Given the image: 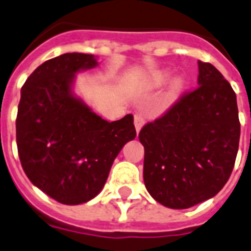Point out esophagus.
<instances>
[{"instance_id": "1", "label": "esophagus", "mask_w": 251, "mask_h": 251, "mask_svg": "<svg viewBox=\"0 0 251 251\" xmlns=\"http://www.w3.org/2000/svg\"><path fill=\"white\" fill-rule=\"evenodd\" d=\"M134 125H135V129H137V133H139V130L142 129V126L145 125V118L141 114H135L134 116Z\"/></svg>"}]
</instances>
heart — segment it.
Returning <instances> with one entry per match:
<instances>
[{"label":"heart","mask_w":251,"mask_h":251,"mask_svg":"<svg viewBox=\"0 0 251 251\" xmlns=\"http://www.w3.org/2000/svg\"><path fill=\"white\" fill-rule=\"evenodd\" d=\"M169 78V74L167 73H157L155 75L152 76V79H151V86L152 87H160L165 83ZM183 86V82L181 79H176L173 83H172V88H171V96H175L181 91Z\"/></svg>","instance_id":"heart-1"}]
</instances>
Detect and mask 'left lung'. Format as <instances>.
<instances>
[{
    "instance_id": "1",
    "label": "left lung",
    "mask_w": 251,
    "mask_h": 251,
    "mask_svg": "<svg viewBox=\"0 0 251 251\" xmlns=\"http://www.w3.org/2000/svg\"><path fill=\"white\" fill-rule=\"evenodd\" d=\"M198 84L139 131L143 179L155 201L189 208L222 190L240 143L236 94L208 62L198 61Z\"/></svg>"
}]
</instances>
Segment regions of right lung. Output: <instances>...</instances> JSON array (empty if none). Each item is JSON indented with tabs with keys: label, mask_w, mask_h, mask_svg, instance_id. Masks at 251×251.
I'll return each instance as SVG.
<instances>
[{
	"label": "right lung",
	"mask_w": 251,
	"mask_h": 251,
	"mask_svg": "<svg viewBox=\"0 0 251 251\" xmlns=\"http://www.w3.org/2000/svg\"><path fill=\"white\" fill-rule=\"evenodd\" d=\"M98 65L94 54L65 53L27 78L17 114V146L29 181L62 204L101 191L110 167L137 131L133 114L108 122L72 92L74 74Z\"/></svg>",
	"instance_id": "1"
}]
</instances>
